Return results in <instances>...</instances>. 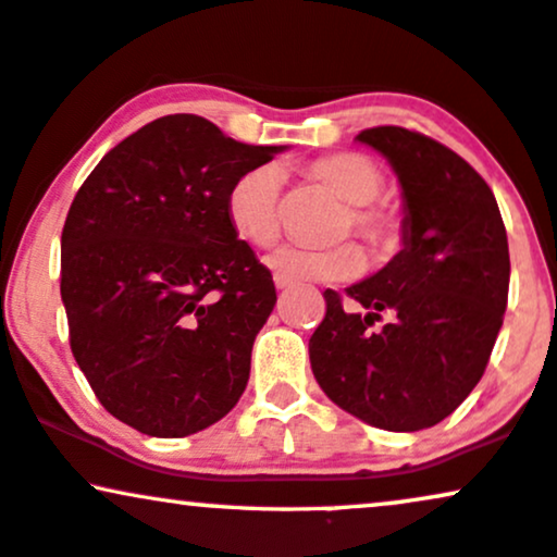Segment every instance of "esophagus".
Instances as JSON below:
<instances>
[{
	"label": "esophagus",
	"mask_w": 557,
	"mask_h": 557,
	"mask_svg": "<svg viewBox=\"0 0 557 557\" xmlns=\"http://www.w3.org/2000/svg\"><path fill=\"white\" fill-rule=\"evenodd\" d=\"M274 285H277V290H287V287H290V283L283 277H277V274H274Z\"/></svg>",
	"instance_id": "esophagus-1"
}]
</instances>
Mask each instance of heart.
<instances>
[{"label": "heart", "instance_id": "b5f03b06", "mask_svg": "<svg viewBox=\"0 0 557 557\" xmlns=\"http://www.w3.org/2000/svg\"><path fill=\"white\" fill-rule=\"evenodd\" d=\"M311 174L349 202L339 234L357 231L375 251H391L398 244V218L377 206L383 193V174L362 153H331L311 164ZM283 174L274 166H257L238 177L226 197L231 228L251 246H270L280 236L283 221ZM267 267L287 283H339L362 270V255L355 244H336L329 249L283 246L267 257Z\"/></svg>", "mask_w": 557, "mask_h": 557}]
</instances>
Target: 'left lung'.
<instances>
[{"label": "left lung", "instance_id": "8db88e82", "mask_svg": "<svg viewBox=\"0 0 557 557\" xmlns=\"http://www.w3.org/2000/svg\"><path fill=\"white\" fill-rule=\"evenodd\" d=\"M357 140L388 159L404 197V246L383 270L323 293L311 370L364 424L419 432L440 424L483 377L509 298V242L485 180L434 138L398 125ZM385 312L389 323L372 330Z\"/></svg>", "mask_w": 557, "mask_h": 557}]
</instances>
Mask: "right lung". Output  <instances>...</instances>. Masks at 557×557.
<instances>
[{
    "label": "right lung",
    "mask_w": 557,
    "mask_h": 557,
    "mask_svg": "<svg viewBox=\"0 0 557 557\" xmlns=\"http://www.w3.org/2000/svg\"><path fill=\"white\" fill-rule=\"evenodd\" d=\"M285 149L164 115L76 193L61 234L69 342L100 404L140 434L202 432L242 398L277 293L231 228L226 197Z\"/></svg>",
    "instance_id": "add662e5"
}]
</instances>
